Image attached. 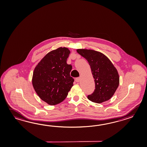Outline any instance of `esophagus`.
<instances>
[{"label":"esophagus","mask_w":147,"mask_h":147,"mask_svg":"<svg viewBox=\"0 0 147 147\" xmlns=\"http://www.w3.org/2000/svg\"><path fill=\"white\" fill-rule=\"evenodd\" d=\"M81 80V78L80 77H79V78H76V79H75V81H76V82H80Z\"/></svg>","instance_id":"34e87169"}]
</instances>
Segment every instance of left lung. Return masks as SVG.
Returning a JSON list of instances; mask_svg holds the SVG:
<instances>
[{"label": "left lung", "mask_w": 147, "mask_h": 147, "mask_svg": "<svg viewBox=\"0 0 147 147\" xmlns=\"http://www.w3.org/2000/svg\"><path fill=\"white\" fill-rule=\"evenodd\" d=\"M76 51L88 61L94 78V91L88 95V98L97 103L110 100L119 85L117 69L102 53L92 49H78Z\"/></svg>", "instance_id": "1"}]
</instances>
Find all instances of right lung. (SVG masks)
I'll return each instance as SVG.
<instances>
[{"label":"right lung","mask_w":147,"mask_h":147,"mask_svg":"<svg viewBox=\"0 0 147 147\" xmlns=\"http://www.w3.org/2000/svg\"><path fill=\"white\" fill-rule=\"evenodd\" d=\"M70 51L59 47L48 53L36 65L32 84L42 101L51 105H57L67 97L74 80L70 76L72 66L67 64Z\"/></svg>","instance_id":"obj_1"}]
</instances>
